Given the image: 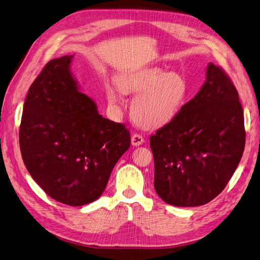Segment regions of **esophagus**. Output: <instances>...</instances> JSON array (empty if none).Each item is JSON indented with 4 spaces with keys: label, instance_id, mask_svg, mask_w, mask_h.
Returning <instances> with one entry per match:
<instances>
[{
    "label": "esophagus",
    "instance_id": "34e87169",
    "mask_svg": "<svg viewBox=\"0 0 260 260\" xmlns=\"http://www.w3.org/2000/svg\"><path fill=\"white\" fill-rule=\"evenodd\" d=\"M143 142H144L143 137L138 135V133H136V135H133V136L131 137V144H132L133 146H139V145L142 144Z\"/></svg>",
    "mask_w": 260,
    "mask_h": 260
}]
</instances>
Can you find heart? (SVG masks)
I'll return each mask as SVG.
<instances>
[{
	"label": "heart",
	"instance_id": "heart-1",
	"mask_svg": "<svg viewBox=\"0 0 260 260\" xmlns=\"http://www.w3.org/2000/svg\"><path fill=\"white\" fill-rule=\"evenodd\" d=\"M105 92L109 105L120 103V93H137L131 103V114L144 128L153 129L170 122L186 100L187 84L182 75L164 73L160 68L130 70L107 83Z\"/></svg>",
	"mask_w": 260,
	"mask_h": 260
}]
</instances>
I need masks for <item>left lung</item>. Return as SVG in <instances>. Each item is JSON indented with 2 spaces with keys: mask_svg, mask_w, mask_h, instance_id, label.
Returning <instances> with one entry per match:
<instances>
[{
  "mask_svg": "<svg viewBox=\"0 0 260 260\" xmlns=\"http://www.w3.org/2000/svg\"><path fill=\"white\" fill-rule=\"evenodd\" d=\"M154 187L167 204L194 207L222 192L245 147L243 108L230 78L209 62L206 81L149 139Z\"/></svg>",
  "mask_w": 260,
  "mask_h": 260,
  "instance_id": "left-lung-1",
  "label": "left lung"
}]
</instances>
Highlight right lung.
Here are the masks:
<instances>
[{
  "label": "right lung",
  "mask_w": 260,
  "mask_h": 260,
  "mask_svg": "<svg viewBox=\"0 0 260 260\" xmlns=\"http://www.w3.org/2000/svg\"><path fill=\"white\" fill-rule=\"evenodd\" d=\"M74 55L50 60L29 88L19 145L30 176L52 199L82 206L103 194L130 147L121 123L99 114L70 72Z\"/></svg>",
  "instance_id": "add662e5"
}]
</instances>
